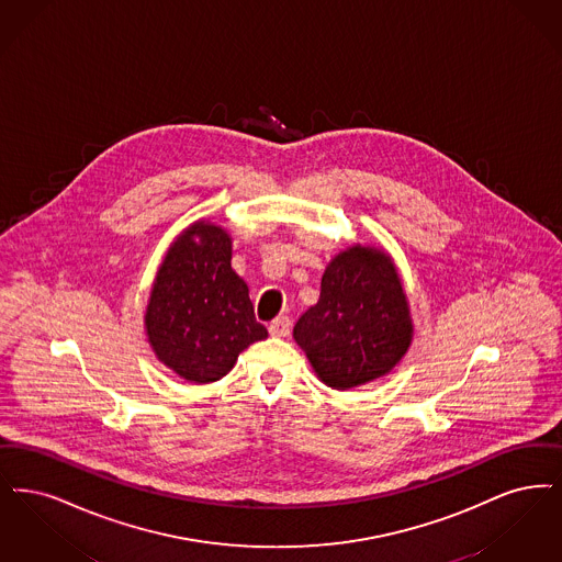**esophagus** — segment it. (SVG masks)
<instances>
[{
	"mask_svg": "<svg viewBox=\"0 0 562 562\" xmlns=\"http://www.w3.org/2000/svg\"><path fill=\"white\" fill-rule=\"evenodd\" d=\"M290 329H292L290 317H277L274 321H270L269 331L270 336H274V338H288Z\"/></svg>",
	"mask_w": 562,
	"mask_h": 562,
	"instance_id": "esophagus-1",
	"label": "esophagus"
}]
</instances>
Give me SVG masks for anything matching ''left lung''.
<instances>
[{
  "label": "left lung",
  "instance_id": "left-lung-1",
  "mask_svg": "<svg viewBox=\"0 0 562 562\" xmlns=\"http://www.w3.org/2000/svg\"><path fill=\"white\" fill-rule=\"evenodd\" d=\"M412 321L391 258L371 247L336 256L321 279V295L293 327L318 378L338 391L371 382L401 361Z\"/></svg>",
  "mask_w": 562,
  "mask_h": 562
}]
</instances>
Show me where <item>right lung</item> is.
I'll list each match as a JSON object with an SVG mask.
<instances>
[{
  "label": "right lung",
  "instance_id": "obj_1",
  "mask_svg": "<svg viewBox=\"0 0 562 562\" xmlns=\"http://www.w3.org/2000/svg\"><path fill=\"white\" fill-rule=\"evenodd\" d=\"M145 323L159 361L195 384L216 382L241 350L269 336L256 321L244 279L231 267L228 235L205 222L171 245Z\"/></svg>",
  "mask_w": 562,
  "mask_h": 562
}]
</instances>
